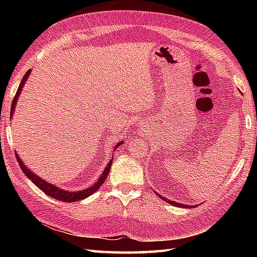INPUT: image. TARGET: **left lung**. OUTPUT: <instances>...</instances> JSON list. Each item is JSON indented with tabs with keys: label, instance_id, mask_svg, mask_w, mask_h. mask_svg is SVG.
Returning <instances> with one entry per match:
<instances>
[{
	"label": "left lung",
	"instance_id": "obj_1",
	"mask_svg": "<svg viewBox=\"0 0 257 257\" xmlns=\"http://www.w3.org/2000/svg\"><path fill=\"white\" fill-rule=\"evenodd\" d=\"M158 194V193H157ZM159 196L160 198L162 199V200H165L166 202H168V203H170V204H172V205H174V206H178V207H190L191 205H184V204H181V203H178V202H174V201H170V200H168V199H166V198H163V196H161L160 194H159Z\"/></svg>",
	"mask_w": 257,
	"mask_h": 257
}]
</instances>
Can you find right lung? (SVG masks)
I'll use <instances>...</instances> for the list:
<instances>
[{
  "mask_svg": "<svg viewBox=\"0 0 257 257\" xmlns=\"http://www.w3.org/2000/svg\"><path fill=\"white\" fill-rule=\"evenodd\" d=\"M30 74H31V69L27 70L26 74L24 75L23 79L21 80L20 86H19V88H18V91H16V94L14 96V99L12 101V107H11V116H12L14 110H15L16 101H18V99H19V96L21 94L22 89H23V86L25 84L26 79L29 78V75ZM121 144H122V141H120V143L118 145H116V147H114L113 150L117 149L118 146H120ZM15 156H16V160H18L19 165H20V167L22 169V171L24 172L25 176L29 178L31 181L36 185L38 189H41L43 192H44L45 194H47L48 196H51V198H53V199H56L58 201H63V202H68V203H70V202H75V201H79V200L86 199L87 196H89L94 192H96V191L101 187V184L105 182V180H106V178L108 176V173H109V171H110V167H111V163H112V158H111L110 161H109V163L106 166L105 170H103V172L101 173L100 178L98 179V181L94 185H91L90 188L86 189V190H83V191H78V192H68V191H64L62 189H59V188L55 187V185L48 183V182L44 181V180H43V179H41L38 176H36L34 172H32L30 169L26 168V166L24 165L23 161H22L20 158H19L18 154H16Z\"/></svg>",
  "mask_w": 257,
  "mask_h": 257,
  "instance_id": "add662e5",
  "label": "right lung"
}]
</instances>
